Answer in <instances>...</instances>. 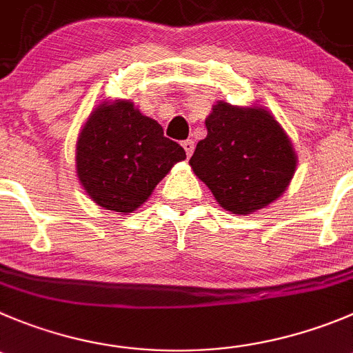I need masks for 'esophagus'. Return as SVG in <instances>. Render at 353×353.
Masks as SVG:
<instances>
[{
    "label": "esophagus",
    "instance_id": "obj_1",
    "mask_svg": "<svg viewBox=\"0 0 353 353\" xmlns=\"http://www.w3.org/2000/svg\"><path fill=\"white\" fill-rule=\"evenodd\" d=\"M183 148H184V151H186L188 157H192L193 151H195V143H193L192 139H186V141H183Z\"/></svg>",
    "mask_w": 353,
    "mask_h": 353
}]
</instances>
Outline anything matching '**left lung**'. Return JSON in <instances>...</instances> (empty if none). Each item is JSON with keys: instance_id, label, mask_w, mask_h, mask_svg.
<instances>
[{"instance_id": "8db88e82", "label": "left lung", "mask_w": 353, "mask_h": 353, "mask_svg": "<svg viewBox=\"0 0 353 353\" xmlns=\"http://www.w3.org/2000/svg\"><path fill=\"white\" fill-rule=\"evenodd\" d=\"M205 127L207 137L196 144L190 165L221 207L245 216L285 192L296 154L268 111L217 102Z\"/></svg>"}]
</instances>
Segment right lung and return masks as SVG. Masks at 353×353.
Returning <instances> with one entry per match:
<instances>
[{
	"instance_id": "right-lung-1",
	"label": "right lung",
	"mask_w": 353,
	"mask_h": 353,
	"mask_svg": "<svg viewBox=\"0 0 353 353\" xmlns=\"http://www.w3.org/2000/svg\"><path fill=\"white\" fill-rule=\"evenodd\" d=\"M183 148L128 101L102 104L90 114L77 146L78 179L95 203L132 212L144 203Z\"/></svg>"
}]
</instances>
